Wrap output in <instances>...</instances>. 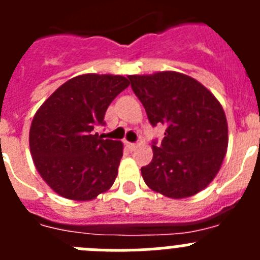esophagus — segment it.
<instances>
[{
  "mask_svg": "<svg viewBox=\"0 0 260 260\" xmlns=\"http://www.w3.org/2000/svg\"><path fill=\"white\" fill-rule=\"evenodd\" d=\"M125 144H126V147H127L128 150L130 151H134L135 148H137V144L135 143H130V142H125Z\"/></svg>",
  "mask_w": 260,
  "mask_h": 260,
  "instance_id": "obj_1",
  "label": "esophagus"
}]
</instances>
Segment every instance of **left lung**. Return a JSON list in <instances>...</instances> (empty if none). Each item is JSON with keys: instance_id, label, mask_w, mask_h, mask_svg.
<instances>
[{"instance_id": "obj_1", "label": "left lung", "mask_w": 260, "mask_h": 260, "mask_svg": "<svg viewBox=\"0 0 260 260\" xmlns=\"http://www.w3.org/2000/svg\"><path fill=\"white\" fill-rule=\"evenodd\" d=\"M151 125H164L161 144L141 169L151 190L182 199L206 189L228 148V122L219 100L202 83L177 71L128 75Z\"/></svg>"}]
</instances>
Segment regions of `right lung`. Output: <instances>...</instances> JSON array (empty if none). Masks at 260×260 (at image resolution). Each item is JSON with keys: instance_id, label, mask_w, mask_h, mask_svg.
<instances>
[{"instance_id": "add662e5", "label": "right lung", "mask_w": 260, "mask_h": 260, "mask_svg": "<svg viewBox=\"0 0 260 260\" xmlns=\"http://www.w3.org/2000/svg\"><path fill=\"white\" fill-rule=\"evenodd\" d=\"M128 84L122 75H78L39 108L29 128V151L53 191L86 202L112 187L123 144L102 139L93 127L104 125L108 107Z\"/></svg>"}]
</instances>
